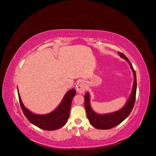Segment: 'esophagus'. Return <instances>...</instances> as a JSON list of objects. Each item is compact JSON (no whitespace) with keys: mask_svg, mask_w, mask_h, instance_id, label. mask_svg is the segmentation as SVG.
Segmentation results:
<instances>
[{"mask_svg":"<svg viewBox=\"0 0 156 156\" xmlns=\"http://www.w3.org/2000/svg\"><path fill=\"white\" fill-rule=\"evenodd\" d=\"M86 89L85 83L81 81H79L76 85V90L80 93H83Z\"/></svg>","mask_w":156,"mask_h":156,"instance_id":"1","label":"esophagus"}]
</instances>
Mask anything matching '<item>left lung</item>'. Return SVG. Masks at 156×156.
I'll list each match as a JSON object with an SVG mask.
<instances>
[{
    "label": "left lung",
    "instance_id": "8db88e82",
    "mask_svg": "<svg viewBox=\"0 0 156 156\" xmlns=\"http://www.w3.org/2000/svg\"><path fill=\"white\" fill-rule=\"evenodd\" d=\"M119 55L125 59H126L128 63L131 68H132L133 76H134V81L132 93L129 97L126 104L123 108L120 110L109 113L101 115L95 112L91 108L90 104V95L88 92L85 95V108L87 113V118L89 120L90 124L97 129H108L112 128L115 127L116 126L120 124L122 121H123L132 112L133 106L135 102L136 99V73L134 70L132 64L129 62L127 57L121 52H118Z\"/></svg>",
    "mask_w": 156,
    "mask_h": 156
}]
</instances>
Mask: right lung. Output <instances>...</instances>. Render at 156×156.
<instances>
[{
  "label": "right lung",
  "instance_id": "obj_1",
  "mask_svg": "<svg viewBox=\"0 0 156 156\" xmlns=\"http://www.w3.org/2000/svg\"><path fill=\"white\" fill-rule=\"evenodd\" d=\"M18 92L20 104L24 116L33 125L48 131L57 129L66 124L69 116L73 98L76 94L75 89L70 90L66 94L62 102L56 109L47 114L38 115L24 107L20 96L18 89Z\"/></svg>",
  "mask_w": 156,
  "mask_h": 156
}]
</instances>
